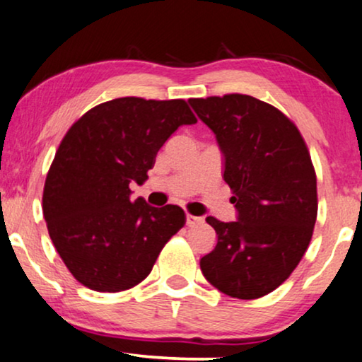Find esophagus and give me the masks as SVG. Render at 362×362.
Wrapping results in <instances>:
<instances>
[{"instance_id": "esophagus-1", "label": "esophagus", "mask_w": 362, "mask_h": 362, "mask_svg": "<svg viewBox=\"0 0 362 362\" xmlns=\"http://www.w3.org/2000/svg\"><path fill=\"white\" fill-rule=\"evenodd\" d=\"M202 221H204V218H202V216H195V215H190V214H187V225H189V226L200 225Z\"/></svg>"}]
</instances>
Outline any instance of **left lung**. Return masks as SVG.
<instances>
[{
    "instance_id": "8db88e82",
    "label": "left lung",
    "mask_w": 362,
    "mask_h": 362,
    "mask_svg": "<svg viewBox=\"0 0 362 362\" xmlns=\"http://www.w3.org/2000/svg\"><path fill=\"white\" fill-rule=\"evenodd\" d=\"M189 103L215 134L238 214L235 221L206 216L218 240L200 269L225 295L257 300L288 279L311 242L317 194L310 152L281 110L252 95Z\"/></svg>"
}]
</instances>
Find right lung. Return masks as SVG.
I'll list each match as a JSON object with an SVG mask.
<instances>
[{"label":"right lung","instance_id":"add662e5","mask_svg":"<svg viewBox=\"0 0 362 362\" xmlns=\"http://www.w3.org/2000/svg\"><path fill=\"white\" fill-rule=\"evenodd\" d=\"M197 119L184 99L119 98L88 110L62 139L47 172L42 214L77 281L100 293L139 285L185 225L180 206L131 200L156 156L180 125Z\"/></svg>","mask_w":362,"mask_h":362}]
</instances>
